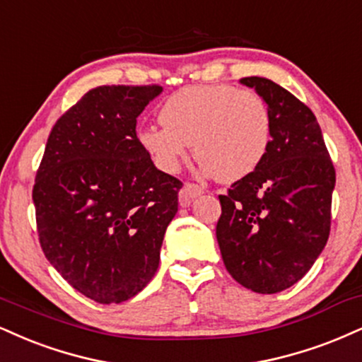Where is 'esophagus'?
Instances as JSON below:
<instances>
[{
  "label": "esophagus",
  "instance_id": "1",
  "mask_svg": "<svg viewBox=\"0 0 362 362\" xmlns=\"http://www.w3.org/2000/svg\"><path fill=\"white\" fill-rule=\"evenodd\" d=\"M202 194H204V189L200 185L185 184L180 189V192H178V202H180V206L187 207L192 204L194 199H197L199 195H202Z\"/></svg>",
  "mask_w": 362,
  "mask_h": 362
}]
</instances>
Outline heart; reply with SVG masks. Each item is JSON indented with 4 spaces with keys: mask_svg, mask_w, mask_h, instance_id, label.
Returning <instances> with one entry per match:
<instances>
[{
    "mask_svg": "<svg viewBox=\"0 0 362 362\" xmlns=\"http://www.w3.org/2000/svg\"><path fill=\"white\" fill-rule=\"evenodd\" d=\"M160 123L143 126L136 134L156 167L175 173L192 145L202 172L221 182L255 172L273 138L268 103L256 90L229 84L177 90L160 107Z\"/></svg>",
    "mask_w": 362,
    "mask_h": 362,
    "instance_id": "obj_1",
    "label": "heart"
}]
</instances>
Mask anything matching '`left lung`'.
<instances>
[{"mask_svg": "<svg viewBox=\"0 0 362 362\" xmlns=\"http://www.w3.org/2000/svg\"><path fill=\"white\" fill-rule=\"evenodd\" d=\"M241 84L268 103L273 138L259 167L219 195L216 236L239 285L278 293L307 275L327 243L335 170L305 104L264 77Z\"/></svg>", "mask_w": 362, "mask_h": 362, "instance_id": "1", "label": "left lung"}]
</instances>
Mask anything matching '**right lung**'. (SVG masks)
Masks as SVG:
<instances>
[{"mask_svg": "<svg viewBox=\"0 0 362 362\" xmlns=\"http://www.w3.org/2000/svg\"><path fill=\"white\" fill-rule=\"evenodd\" d=\"M99 86L57 119L37 170L33 204L45 258L98 303L139 293L160 263L182 182L136 139V117L162 93Z\"/></svg>", "mask_w": 362, "mask_h": 362, "instance_id": "1", "label": "right lung"}]
</instances>
